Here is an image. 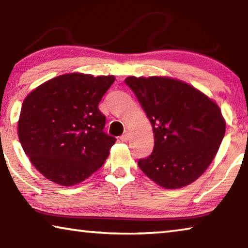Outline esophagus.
Segmentation results:
<instances>
[{"label":"esophagus","mask_w":248,"mask_h":248,"mask_svg":"<svg viewBox=\"0 0 248 248\" xmlns=\"http://www.w3.org/2000/svg\"><path fill=\"white\" fill-rule=\"evenodd\" d=\"M120 140L123 141V142H127V141L129 140V134H128L127 132H125L124 134H123V136L120 137Z\"/></svg>","instance_id":"34e87169"}]
</instances>
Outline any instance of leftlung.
I'll return each mask as SVG.
<instances>
[{
  "label": "left lung",
  "mask_w": 248,
  "mask_h": 248,
  "mask_svg": "<svg viewBox=\"0 0 248 248\" xmlns=\"http://www.w3.org/2000/svg\"><path fill=\"white\" fill-rule=\"evenodd\" d=\"M153 128L154 149L138 165L165 189L188 186L202 175L219 151L225 119L215 100L186 82L169 77H129Z\"/></svg>",
  "instance_id": "obj_1"
}]
</instances>
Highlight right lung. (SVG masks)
<instances>
[{"label": "right lung", "mask_w": 248, "mask_h": 248, "mask_svg": "<svg viewBox=\"0 0 248 248\" xmlns=\"http://www.w3.org/2000/svg\"><path fill=\"white\" fill-rule=\"evenodd\" d=\"M115 79L66 73L37 86L24 99L18 138L46 178L70 187L102 167L116 139L103 131L106 118L98 104Z\"/></svg>", "instance_id": "obj_1"}]
</instances>
